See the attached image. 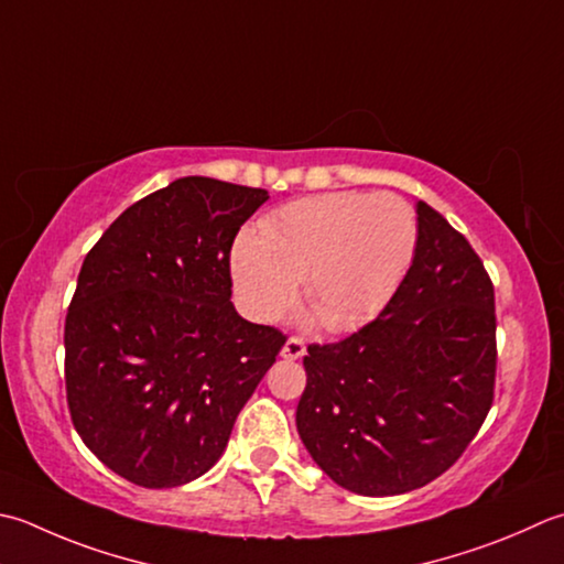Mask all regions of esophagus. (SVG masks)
Returning <instances> with one entry per match:
<instances>
[{
	"label": "esophagus",
	"mask_w": 564,
	"mask_h": 564,
	"mask_svg": "<svg viewBox=\"0 0 564 564\" xmlns=\"http://www.w3.org/2000/svg\"><path fill=\"white\" fill-rule=\"evenodd\" d=\"M303 355H305V341L301 337H289V341H285L281 349V357L283 359H301Z\"/></svg>",
	"instance_id": "esophagus-1"
}]
</instances>
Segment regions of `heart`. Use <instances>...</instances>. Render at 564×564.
Segmentation results:
<instances>
[{
  "instance_id": "1",
  "label": "heart",
  "mask_w": 564,
  "mask_h": 564,
  "mask_svg": "<svg viewBox=\"0 0 564 564\" xmlns=\"http://www.w3.org/2000/svg\"><path fill=\"white\" fill-rule=\"evenodd\" d=\"M417 237V215L401 195H315L285 205L259 231H245L231 253V273L253 317H279L295 303L297 283H305L319 325L347 333L399 291Z\"/></svg>"
}]
</instances>
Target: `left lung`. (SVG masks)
<instances>
[{
    "label": "left lung",
    "instance_id": "obj_1",
    "mask_svg": "<svg viewBox=\"0 0 564 564\" xmlns=\"http://www.w3.org/2000/svg\"><path fill=\"white\" fill-rule=\"evenodd\" d=\"M415 213L413 263L379 317L339 341H313L303 359L297 433L329 479L361 496L437 479L494 403V283L437 209L421 200Z\"/></svg>",
    "mask_w": 564,
    "mask_h": 564
}]
</instances>
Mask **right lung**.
Returning a JSON list of instances; mask_svg holds the SVG:
<instances>
[{
	"label": "right lung",
	"instance_id": "add662e5",
	"mask_svg": "<svg viewBox=\"0 0 564 564\" xmlns=\"http://www.w3.org/2000/svg\"><path fill=\"white\" fill-rule=\"evenodd\" d=\"M267 200L187 175L127 207L87 251L65 315V399L83 443L137 487L203 477L285 345L229 301L231 245Z\"/></svg>",
	"mask_w": 564,
	"mask_h": 564
}]
</instances>
